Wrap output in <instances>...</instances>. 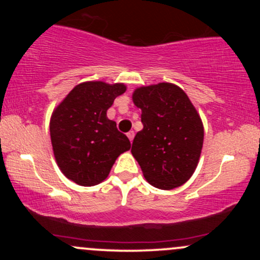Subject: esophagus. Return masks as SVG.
Segmentation results:
<instances>
[{
    "instance_id": "obj_1",
    "label": "esophagus",
    "mask_w": 260,
    "mask_h": 260,
    "mask_svg": "<svg viewBox=\"0 0 260 260\" xmlns=\"http://www.w3.org/2000/svg\"><path fill=\"white\" fill-rule=\"evenodd\" d=\"M127 137H128V138H129L131 143H132V140H133V138H134V132H133V131H129V132L127 133Z\"/></svg>"
}]
</instances>
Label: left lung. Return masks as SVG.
Segmentation results:
<instances>
[{
	"label": "left lung",
	"mask_w": 260,
	"mask_h": 260,
	"mask_svg": "<svg viewBox=\"0 0 260 260\" xmlns=\"http://www.w3.org/2000/svg\"><path fill=\"white\" fill-rule=\"evenodd\" d=\"M132 98L142 110L143 129L134 137L131 151L145 180L159 189L182 186L201 157V116L186 92L172 83L140 86Z\"/></svg>",
	"instance_id": "left-lung-1"
}]
</instances>
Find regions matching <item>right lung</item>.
Segmentation results:
<instances>
[{
	"label": "right lung",
	"instance_id": "1",
	"mask_svg": "<svg viewBox=\"0 0 260 260\" xmlns=\"http://www.w3.org/2000/svg\"><path fill=\"white\" fill-rule=\"evenodd\" d=\"M124 91L122 83H80L53 110L50 136L56 162L62 174L79 186L103 182L116 159L131 149L129 139L106 115Z\"/></svg>",
	"mask_w": 260,
	"mask_h": 260
}]
</instances>
